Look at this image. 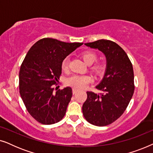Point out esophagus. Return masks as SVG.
Here are the masks:
<instances>
[{"label":"esophagus","instance_id":"34e87169","mask_svg":"<svg viewBox=\"0 0 153 153\" xmlns=\"http://www.w3.org/2000/svg\"><path fill=\"white\" fill-rule=\"evenodd\" d=\"M78 91H79V90H77L76 88H72V93L73 94H76Z\"/></svg>","mask_w":153,"mask_h":153}]
</instances>
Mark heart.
I'll list each match as a JSON object with an SVG mask.
<instances>
[{
	"label": "heart",
	"mask_w": 153,
	"mask_h": 153,
	"mask_svg": "<svg viewBox=\"0 0 153 153\" xmlns=\"http://www.w3.org/2000/svg\"><path fill=\"white\" fill-rule=\"evenodd\" d=\"M81 58L83 62L88 65H91L97 60V55L95 53L91 51H85L81 54ZM62 70L67 72L68 70V58H66L62 60L61 63ZM106 65L103 62H100L96 63L95 65L92 67V70L96 75L101 76L104 74L105 71ZM92 79L89 76L83 75H73L66 79V83L71 86L76 88H84L90 82H91Z\"/></svg>",
	"instance_id": "b5f03b06"
}]
</instances>
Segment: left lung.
Listing matches in <instances>:
<instances>
[{"instance_id": "8db88e82", "label": "left lung", "mask_w": 153, "mask_h": 153, "mask_svg": "<svg viewBox=\"0 0 153 153\" xmlns=\"http://www.w3.org/2000/svg\"><path fill=\"white\" fill-rule=\"evenodd\" d=\"M85 45L102 52L106 65L104 77L96 85L102 93L87 92V100L82 106L83 115L92 125L106 126L122 116L132 97L133 67L125 51L114 42L100 39Z\"/></svg>"}]
</instances>
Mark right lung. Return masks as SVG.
<instances>
[{
    "instance_id": "1",
    "label": "right lung",
    "mask_w": 153,
    "mask_h": 153,
    "mask_svg": "<svg viewBox=\"0 0 153 153\" xmlns=\"http://www.w3.org/2000/svg\"><path fill=\"white\" fill-rule=\"evenodd\" d=\"M83 45L52 38L39 39L32 46L19 71V92L29 114L44 125L59 122L72 96L70 87L53 91L62 73L65 58Z\"/></svg>"
}]
</instances>
